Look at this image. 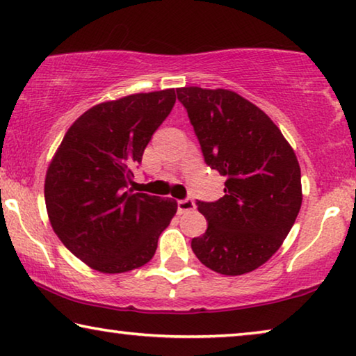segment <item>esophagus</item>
I'll return each mask as SVG.
<instances>
[{
  "instance_id": "34e87169",
  "label": "esophagus",
  "mask_w": 356,
  "mask_h": 356,
  "mask_svg": "<svg viewBox=\"0 0 356 356\" xmlns=\"http://www.w3.org/2000/svg\"><path fill=\"white\" fill-rule=\"evenodd\" d=\"M195 209V204L193 199H184V200H178V213L183 215L186 211H191Z\"/></svg>"
}]
</instances>
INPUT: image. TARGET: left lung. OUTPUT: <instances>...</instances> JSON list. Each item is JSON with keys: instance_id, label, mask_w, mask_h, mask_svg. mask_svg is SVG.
I'll list each match as a JSON object with an SVG mask.
<instances>
[{"instance_id": "left-lung-1", "label": "left lung", "mask_w": 356, "mask_h": 356, "mask_svg": "<svg viewBox=\"0 0 356 356\" xmlns=\"http://www.w3.org/2000/svg\"><path fill=\"white\" fill-rule=\"evenodd\" d=\"M177 94L205 162L226 177L220 200L197 202L209 227L191 247L222 275L253 272L277 253L298 218V157L272 119L237 92L193 86Z\"/></svg>"}]
</instances>
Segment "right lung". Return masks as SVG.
Wrapping results in <instances>:
<instances>
[{
    "mask_svg": "<svg viewBox=\"0 0 356 356\" xmlns=\"http://www.w3.org/2000/svg\"><path fill=\"white\" fill-rule=\"evenodd\" d=\"M175 100V89H165L98 103L71 124L49 163V221L65 247L92 269L122 273L145 266L178 210L170 197L127 189Z\"/></svg>",
    "mask_w": 356,
    "mask_h": 356,
    "instance_id": "obj_1",
    "label": "right lung"
}]
</instances>
